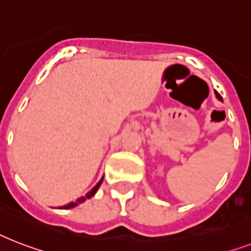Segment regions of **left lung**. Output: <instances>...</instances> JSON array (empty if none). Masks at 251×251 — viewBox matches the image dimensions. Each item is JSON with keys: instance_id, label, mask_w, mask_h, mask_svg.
Returning <instances> with one entry per match:
<instances>
[{"instance_id": "left-lung-1", "label": "left lung", "mask_w": 251, "mask_h": 251, "mask_svg": "<svg viewBox=\"0 0 251 251\" xmlns=\"http://www.w3.org/2000/svg\"><path fill=\"white\" fill-rule=\"evenodd\" d=\"M215 96H217V99H218V100H221V96H219V95L217 92H215Z\"/></svg>"}]
</instances>
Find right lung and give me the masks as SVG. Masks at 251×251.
<instances>
[{"mask_svg":"<svg viewBox=\"0 0 251 251\" xmlns=\"http://www.w3.org/2000/svg\"><path fill=\"white\" fill-rule=\"evenodd\" d=\"M102 181H103V177L101 178L100 181L97 182V185L95 186V187H93L92 190H91V191L88 192V194H86V195L82 196V198L76 199V201H72V202H69V204L64 205V206H60V209H72V208H74V206H76V205H79V204H82V202L86 201L87 199H91L93 195H95V194H96L97 190L100 188V186H101V183H102Z\"/></svg>","mask_w":251,"mask_h":251,"instance_id":"add662e5","label":"right lung"}]
</instances>
